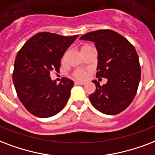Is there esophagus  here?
Returning <instances> with one entry per match:
<instances>
[{"mask_svg":"<svg viewBox=\"0 0 155 155\" xmlns=\"http://www.w3.org/2000/svg\"><path fill=\"white\" fill-rule=\"evenodd\" d=\"M76 84H78V85H85L86 84V82L85 81H77L76 82H75Z\"/></svg>","mask_w":155,"mask_h":155,"instance_id":"esophagus-1","label":"esophagus"}]
</instances>
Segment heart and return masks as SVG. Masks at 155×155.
Masks as SVG:
<instances>
[{"label": "heart", "mask_w": 155, "mask_h": 155, "mask_svg": "<svg viewBox=\"0 0 155 155\" xmlns=\"http://www.w3.org/2000/svg\"><path fill=\"white\" fill-rule=\"evenodd\" d=\"M86 47H88V45H85V46L82 47L81 48H86ZM73 75H74V77L75 78L79 79V80H82V79L86 78V76H87V71L81 69H77V70H75V71L74 72Z\"/></svg>", "instance_id": "1"}]
</instances>
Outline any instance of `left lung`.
Segmentation results:
<instances>
[{
    "label": "left lung",
    "instance_id": "obj_1",
    "mask_svg": "<svg viewBox=\"0 0 155 155\" xmlns=\"http://www.w3.org/2000/svg\"><path fill=\"white\" fill-rule=\"evenodd\" d=\"M94 42L98 51L97 78L107 79L90 94L92 105L102 113L116 115L134 100L141 79V67L136 49L126 38L111 30H99L80 37Z\"/></svg>",
    "mask_w": 155,
    "mask_h": 155
}]
</instances>
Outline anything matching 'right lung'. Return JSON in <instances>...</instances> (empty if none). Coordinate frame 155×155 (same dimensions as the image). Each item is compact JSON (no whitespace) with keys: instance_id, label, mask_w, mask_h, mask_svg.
I'll use <instances>...</instances> for the list:
<instances>
[{"instance_id":"add662e5","label":"right lung","mask_w":155,"mask_h":155,"mask_svg":"<svg viewBox=\"0 0 155 155\" xmlns=\"http://www.w3.org/2000/svg\"><path fill=\"white\" fill-rule=\"evenodd\" d=\"M78 36L40 32L29 39L17 54L13 81L19 100L32 115L51 117L66 105L74 81L63 78L57 85L50 74L59 72L62 56Z\"/></svg>"}]
</instances>
